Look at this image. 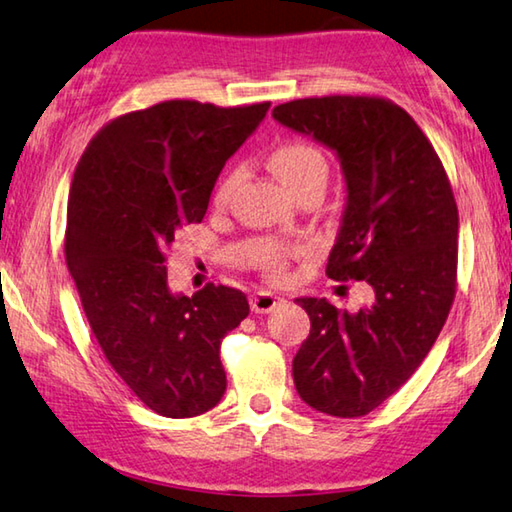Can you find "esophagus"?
<instances>
[{
    "mask_svg": "<svg viewBox=\"0 0 512 512\" xmlns=\"http://www.w3.org/2000/svg\"><path fill=\"white\" fill-rule=\"evenodd\" d=\"M249 304H251V311H254V313H261V315H263V313H270V311H274V308L281 304V297L272 295V292H265V290H261V292H254V295H251Z\"/></svg>",
    "mask_w": 512,
    "mask_h": 512,
    "instance_id": "obj_1",
    "label": "esophagus"
}]
</instances>
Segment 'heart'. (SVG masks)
<instances>
[{"mask_svg": "<svg viewBox=\"0 0 512 512\" xmlns=\"http://www.w3.org/2000/svg\"><path fill=\"white\" fill-rule=\"evenodd\" d=\"M270 165L272 170L283 179V183H286L290 190H295L297 195H301V192L313 186H326V179H329V172H331L324 152L317 145H313L311 140L279 142L270 154ZM240 179H242V170L238 165L224 170V174L217 179L213 188V195H211L213 208H224L229 204ZM304 254H306V245H279V242H265V245H261L256 251V261L261 265L265 276H270V279H283L290 263Z\"/></svg>", "mask_w": 512, "mask_h": 512, "instance_id": "heart-1", "label": "heart"}]
</instances>
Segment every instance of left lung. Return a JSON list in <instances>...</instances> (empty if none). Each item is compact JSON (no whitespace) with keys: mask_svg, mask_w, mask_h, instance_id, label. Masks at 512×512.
Wrapping results in <instances>:
<instances>
[{"mask_svg":"<svg viewBox=\"0 0 512 512\" xmlns=\"http://www.w3.org/2000/svg\"><path fill=\"white\" fill-rule=\"evenodd\" d=\"M272 115L340 156L347 211L326 276L374 288L356 315L297 299L311 333L292 360L295 388L320 413L363 417L415 374L447 322L458 286L454 190L431 140L392 99L306 97Z\"/></svg>","mask_w":512,"mask_h":512,"instance_id":"obj_1","label":"left lung"}]
</instances>
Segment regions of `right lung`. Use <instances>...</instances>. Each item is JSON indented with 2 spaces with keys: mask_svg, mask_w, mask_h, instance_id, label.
<instances>
[{
  "mask_svg": "<svg viewBox=\"0 0 512 512\" xmlns=\"http://www.w3.org/2000/svg\"><path fill=\"white\" fill-rule=\"evenodd\" d=\"M270 102L170 99L106 122L88 142L67 199L65 263L104 356L142 404L195 417L220 404L224 335L249 315L245 292L206 283L167 290V251L204 220L229 156Z\"/></svg>",
  "mask_w": 512,
  "mask_h": 512,
  "instance_id": "1",
  "label": "right lung"
}]
</instances>
